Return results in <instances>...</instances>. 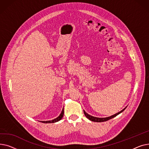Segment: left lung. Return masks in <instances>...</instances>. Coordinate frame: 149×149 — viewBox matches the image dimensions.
<instances>
[{
    "instance_id": "obj_1",
    "label": "left lung",
    "mask_w": 149,
    "mask_h": 149,
    "mask_svg": "<svg viewBox=\"0 0 149 149\" xmlns=\"http://www.w3.org/2000/svg\"><path fill=\"white\" fill-rule=\"evenodd\" d=\"M126 107H125L124 109H123L122 111H121L119 112L118 113H116V114H115V115H112V116H111L106 117V118H98V117L93 116H91V115H89L88 113L84 111V113L85 116H86V118H88L89 120H91V121H94V122H104V121H107V120H111V119L114 118L115 116H117L118 114H120V113H121L122 112H123V111L125 110V109H126Z\"/></svg>"
}]
</instances>
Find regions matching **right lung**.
Returning <instances> with one entry per match:
<instances>
[{
    "mask_svg": "<svg viewBox=\"0 0 149 149\" xmlns=\"http://www.w3.org/2000/svg\"><path fill=\"white\" fill-rule=\"evenodd\" d=\"M63 115H64V109H63V110L61 111V113H60V115L57 117V118H55L52 120H51V121H40V122H42L43 123H56V122H57L58 121H60L62 118L63 116Z\"/></svg>",
    "mask_w": 149,
    "mask_h": 149,
    "instance_id": "1",
    "label": "right lung"
}]
</instances>
